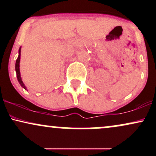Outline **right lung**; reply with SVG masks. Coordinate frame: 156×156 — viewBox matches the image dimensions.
Segmentation results:
<instances>
[{"instance_id": "right-lung-1", "label": "right lung", "mask_w": 156, "mask_h": 156, "mask_svg": "<svg viewBox=\"0 0 156 156\" xmlns=\"http://www.w3.org/2000/svg\"><path fill=\"white\" fill-rule=\"evenodd\" d=\"M20 51H21V47L19 49V55L18 57H17V60H16V64H15V71H16V74H17V80L20 84L21 87L23 88H24L26 90H27L26 87L25 86V84L23 83L22 78H21V76H20Z\"/></svg>"}]
</instances>
